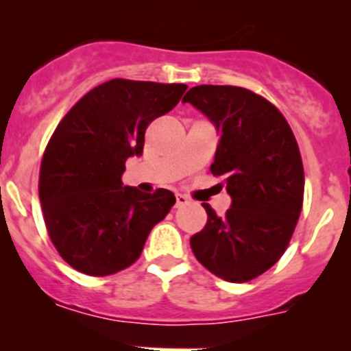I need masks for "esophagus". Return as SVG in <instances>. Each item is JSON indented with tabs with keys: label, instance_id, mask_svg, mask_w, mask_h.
Segmentation results:
<instances>
[{
	"label": "esophagus",
	"instance_id": "1",
	"mask_svg": "<svg viewBox=\"0 0 351 351\" xmlns=\"http://www.w3.org/2000/svg\"><path fill=\"white\" fill-rule=\"evenodd\" d=\"M188 202H190V198L186 197V195H181V193L176 195V206H178V207L186 206V204H188Z\"/></svg>",
	"mask_w": 351,
	"mask_h": 351
}]
</instances>
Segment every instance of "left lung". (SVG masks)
Returning <instances> with one entry per match:
<instances>
[{
	"mask_svg": "<svg viewBox=\"0 0 351 351\" xmlns=\"http://www.w3.org/2000/svg\"><path fill=\"white\" fill-rule=\"evenodd\" d=\"M188 101L219 132L210 172L232 197L225 216L202 204L207 223L190 239L207 271L246 283L287 251L304 200V167L295 135L283 114L263 96L237 86H195Z\"/></svg>",
	"mask_w": 351,
	"mask_h": 351,
	"instance_id": "obj_1",
	"label": "left lung"
}]
</instances>
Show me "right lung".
<instances>
[{
	"label": "right lung",
	"instance_id": "1",
	"mask_svg": "<svg viewBox=\"0 0 351 351\" xmlns=\"http://www.w3.org/2000/svg\"><path fill=\"white\" fill-rule=\"evenodd\" d=\"M186 84L112 79L84 95L52 133L40 165L38 195L61 258L88 276L135 263L145 239L176 204L172 191L123 186L125 163L142 154L147 126L170 112Z\"/></svg>",
	"mask_w": 351,
	"mask_h": 351
}]
</instances>
